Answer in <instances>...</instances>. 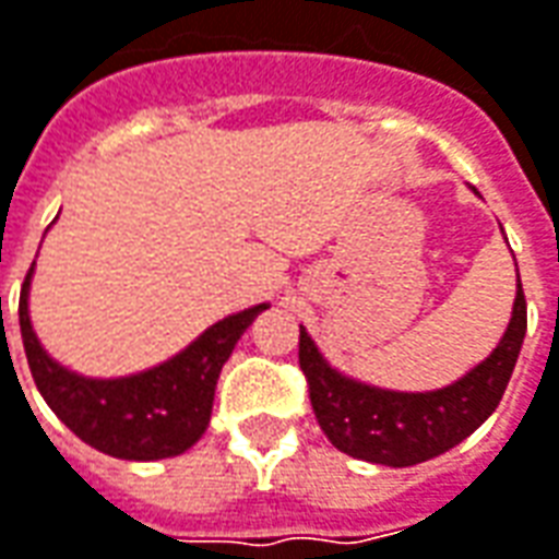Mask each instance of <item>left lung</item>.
Wrapping results in <instances>:
<instances>
[{
    "instance_id": "8db88e82",
    "label": "left lung",
    "mask_w": 559,
    "mask_h": 559,
    "mask_svg": "<svg viewBox=\"0 0 559 559\" xmlns=\"http://www.w3.org/2000/svg\"><path fill=\"white\" fill-rule=\"evenodd\" d=\"M523 333L526 296L518 284L514 314L502 343L480 367L447 389L404 394L360 385L321 358L306 330H299V370L309 382L314 419L336 450L376 465L407 468L453 450L487 423L514 373Z\"/></svg>"
}]
</instances>
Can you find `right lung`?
Returning <instances> with one entry per match:
<instances>
[{"instance_id": "obj_1", "label": "right lung", "mask_w": 559, "mask_h": 559, "mask_svg": "<svg viewBox=\"0 0 559 559\" xmlns=\"http://www.w3.org/2000/svg\"><path fill=\"white\" fill-rule=\"evenodd\" d=\"M29 275L33 265L21 287L17 314H21L26 364L36 379V389L75 438H82L100 453L134 459V462L180 455L204 435L211 423L219 370L229 360L241 333L265 309V306H253L216 321L186 352L146 373L124 376V379H85L55 364L36 340L26 311Z\"/></svg>"}]
</instances>
